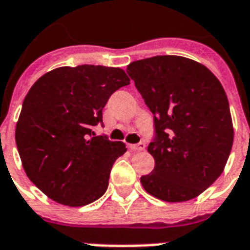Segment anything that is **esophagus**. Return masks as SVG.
Returning <instances> with one entry per match:
<instances>
[{
	"label": "esophagus",
	"mask_w": 250,
	"mask_h": 250,
	"mask_svg": "<svg viewBox=\"0 0 250 250\" xmlns=\"http://www.w3.org/2000/svg\"><path fill=\"white\" fill-rule=\"evenodd\" d=\"M145 147H146L145 142H139L137 145H129V148L134 150V151H142V150H145Z\"/></svg>",
	"instance_id": "34e87169"
}]
</instances>
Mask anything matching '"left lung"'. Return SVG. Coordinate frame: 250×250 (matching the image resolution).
I'll list each match as a JSON object with an SVG mask.
<instances>
[{
    "instance_id": "8db88e82",
    "label": "left lung",
    "mask_w": 250,
    "mask_h": 250,
    "mask_svg": "<svg viewBox=\"0 0 250 250\" xmlns=\"http://www.w3.org/2000/svg\"><path fill=\"white\" fill-rule=\"evenodd\" d=\"M126 73L154 115L147 193L184 202L206 190L224 169L233 142L227 95L208 67L180 56L131 62Z\"/></svg>"
}]
</instances>
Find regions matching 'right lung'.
I'll list each match as a JSON object with an SVG mask.
<instances>
[{"label":"right lung","mask_w":250,"mask_h":250,"mask_svg":"<svg viewBox=\"0 0 250 250\" xmlns=\"http://www.w3.org/2000/svg\"><path fill=\"white\" fill-rule=\"evenodd\" d=\"M130 79L120 67L63 66L39 78L23 100L15 142L28 179L51 199L86 206L105 193L125 143L95 135L111 95Z\"/></svg>","instance_id":"obj_1"}]
</instances>
